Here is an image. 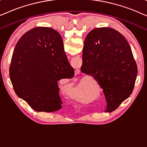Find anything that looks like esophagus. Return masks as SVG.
I'll return each mask as SVG.
<instances>
[{
    "instance_id": "34e87169",
    "label": "esophagus",
    "mask_w": 147,
    "mask_h": 147,
    "mask_svg": "<svg viewBox=\"0 0 147 147\" xmlns=\"http://www.w3.org/2000/svg\"><path fill=\"white\" fill-rule=\"evenodd\" d=\"M79 72H80L79 70H77V71H76V74H78V73H79Z\"/></svg>"
}]
</instances>
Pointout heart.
Wrapping results in <instances>:
<instances>
[{
	"label": "heart",
	"instance_id": "1",
	"mask_svg": "<svg viewBox=\"0 0 147 147\" xmlns=\"http://www.w3.org/2000/svg\"><path fill=\"white\" fill-rule=\"evenodd\" d=\"M83 85L84 84L82 83H80L68 91L67 95L70 99L78 102H84Z\"/></svg>",
	"mask_w": 147,
	"mask_h": 147
}]
</instances>
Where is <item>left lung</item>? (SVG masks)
Returning a JSON list of instances; mask_svg holds the SVG:
<instances>
[{
	"mask_svg": "<svg viewBox=\"0 0 147 147\" xmlns=\"http://www.w3.org/2000/svg\"><path fill=\"white\" fill-rule=\"evenodd\" d=\"M82 61V72L93 76L103 89L107 102L104 112L115 110L132 94L137 65L128 41L116 30H92L84 41Z\"/></svg>",
	"mask_w": 147,
	"mask_h": 147,
	"instance_id": "8db88e82",
	"label": "left lung"
}]
</instances>
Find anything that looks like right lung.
Listing matches in <instances>:
<instances>
[{"instance_id":"obj_1","label":"right lung","mask_w":147,"mask_h":147,"mask_svg":"<svg viewBox=\"0 0 147 147\" xmlns=\"http://www.w3.org/2000/svg\"><path fill=\"white\" fill-rule=\"evenodd\" d=\"M9 74L14 90L37 112H55L62 108L58 81L71 78L74 69L64 51L61 36L50 27L27 31L18 41Z\"/></svg>"}]
</instances>
